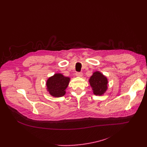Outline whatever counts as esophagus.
Listing matches in <instances>:
<instances>
[{
  "instance_id": "1",
  "label": "esophagus",
  "mask_w": 147,
  "mask_h": 147,
  "mask_svg": "<svg viewBox=\"0 0 147 147\" xmlns=\"http://www.w3.org/2000/svg\"><path fill=\"white\" fill-rule=\"evenodd\" d=\"M76 76L77 77H82V72H76Z\"/></svg>"
}]
</instances>
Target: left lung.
<instances>
[{
  "mask_svg": "<svg viewBox=\"0 0 147 147\" xmlns=\"http://www.w3.org/2000/svg\"><path fill=\"white\" fill-rule=\"evenodd\" d=\"M90 84L96 95H102L108 89V79L99 71H95L89 80Z\"/></svg>",
  "mask_w": 147,
  "mask_h": 147,
  "instance_id": "left-lung-1",
  "label": "left lung"
}]
</instances>
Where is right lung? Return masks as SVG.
Instances as JSON below:
<instances>
[{
	"mask_svg": "<svg viewBox=\"0 0 147 147\" xmlns=\"http://www.w3.org/2000/svg\"><path fill=\"white\" fill-rule=\"evenodd\" d=\"M70 78L60 73L55 74L47 81V91L54 97H61L65 95Z\"/></svg>",
	"mask_w": 147,
	"mask_h": 147,
	"instance_id": "obj_1",
	"label": "right lung"
}]
</instances>
